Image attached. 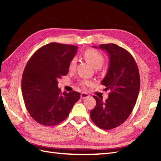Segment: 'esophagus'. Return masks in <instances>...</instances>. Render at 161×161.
<instances>
[{"mask_svg": "<svg viewBox=\"0 0 161 161\" xmlns=\"http://www.w3.org/2000/svg\"><path fill=\"white\" fill-rule=\"evenodd\" d=\"M89 95L86 93V92H81V94H80V97H81V99H85V98H87V97H89Z\"/></svg>", "mask_w": 161, "mask_h": 161, "instance_id": "obj_1", "label": "esophagus"}]
</instances>
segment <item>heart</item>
I'll return each mask as SVG.
<instances>
[{
    "mask_svg": "<svg viewBox=\"0 0 161 161\" xmlns=\"http://www.w3.org/2000/svg\"><path fill=\"white\" fill-rule=\"evenodd\" d=\"M83 57L85 59L93 66L95 69H99L103 66L104 62V57L101 53L93 49H88L84 52ZM76 66V60L75 58L72 59L69 63V70L71 72L74 71ZM91 82L89 80H81L80 82V85L82 86L90 85Z\"/></svg>",
    "mask_w": 161,
    "mask_h": 161,
    "instance_id": "heart-1",
    "label": "heart"
}]
</instances>
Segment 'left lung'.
<instances>
[{"label": "left lung", "mask_w": 161, "mask_h": 161, "mask_svg": "<svg viewBox=\"0 0 161 161\" xmlns=\"http://www.w3.org/2000/svg\"><path fill=\"white\" fill-rule=\"evenodd\" d=\"M99 47L110 56L109 69L101 84L111 91L105 102L93 96L96 106L90 116L97 126L109 130L122 124L131 114L138 96L140 79L137 64L129 52L114 43Z\"/></svg>", "instance_id": "left-lung-1"}]
</instances>
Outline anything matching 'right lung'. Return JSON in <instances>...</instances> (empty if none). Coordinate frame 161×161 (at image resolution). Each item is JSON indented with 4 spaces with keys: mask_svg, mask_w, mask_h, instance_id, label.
Here are the masks:
<instances>
[{
    "mask_svg": "<svg viewBox=\"0 0 161 161\" xmlns=\"http://www.w3.org/2000/svg\"><path fill=\"white\" fill-rule=\"evenodd\" d=\"M78 47L52 42L42 46L27 62L21 79L26 109L38 124L54 126L69 116L80 92H62L58 79L69 73Z\"/></svg>",
    "mask_w": 161,
    "mask_h": 161,
    "instance_id": "1",
    "label": "right lung"
}]
</instances>
